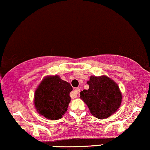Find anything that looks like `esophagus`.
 <instances>
[{"label": "esophagus", "instance_id": "34e87169", "mask_svg": "<svg viewBox=\"0 0 150 150\" xmlns=\"http://www.w3.org/2000/svg\"><path fill=\"white\" fill-rule=\"evenodd\" d=\"M80 92V88H76L74 91H73V92L71 93V98H73V99H74V98H76L77 97V95L79 94Z\"/></svg>", "mask_w": 150, "mask_h": 150}]
</instances>
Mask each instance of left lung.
Here are the masks:
<instances>
[{
    "instance_id": "8db88e82",
    "label": "left lung",
    "mask_w": 150,
    "mask_h": 150,
    "mask_svg": "<svg viewBox=\"0 0 150 150\" xmlns=\"http://www.w3.org/2000/svg\"><path fill=\"white\" fill-rule=\"evenodd\" d=\"M87 83L89 88L80 92V98L94 117L104 120L118 110L122 94L114 80L105 75L91 76Z\"/></svg>"
}]
</instances>
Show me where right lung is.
Wrapping results in <instances>:
<instances>
[{"mask_svg": "<svg viewBox=\"0 0 150 150\" xmlns=\"http://www.w3.org/2000/svg\"><path fill=\"white\" fill-rule=\"evenodd\" d=\"M72 90L70 83L59 75L45 76L35 91L33 104L37 112L48 120L62 118L71 101L69 94Z\"/></svg>", "mask_w": 150, "mask_h": 150, "instance_id": "obj_1", "label": "right lung"}]
</instances>
